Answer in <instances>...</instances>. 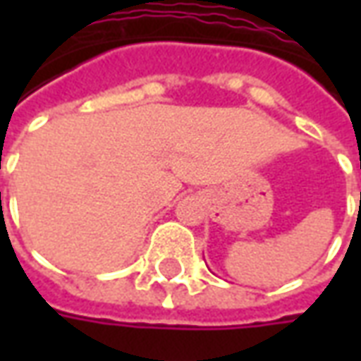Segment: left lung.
Wrapping results in <instances>:
<instances>
[{"mask_svg": "<svg viewBox=\"0 0 361 361\" xmlns=\"http://www.w3.org/2000/svg\"><path fill=\"white\" fill-rule=\"evenodd\" d=\"M360 204H361V193H360Z\"/></svg>", "mask_w": 361, "mask_h": 361, "instance_id": "1", "label": "left lung"}]
</instances>
